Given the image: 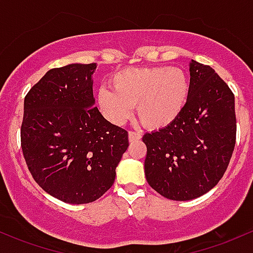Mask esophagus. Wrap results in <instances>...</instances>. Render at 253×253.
<instances>
[{
    "label": "esophagus",
    "instance_id": "34e87169",
    "mask_svg": "<svg viewBox=\"0 0 253 253\" xmlns=\"http://www.w3.org/2000/svg\"><path fill=\"white\" fill-rule=\"evenodd\" d=\"M128 139L129 141H139L141 139V134L139 132H134V131H129L128 132Z\"/></svg>",
    "mask_w": 253,
    "mask_h": 253
}]
</instances>
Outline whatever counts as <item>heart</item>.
<instances>
[{
	"label": "heart",
	"mask_w": 253,
	"mask_h": 253,
	"mask_svg": "<svg viewBox=\"0 0 253 253\" xmlns=\"http://www.w3.org/2000/svg\"><path fill=\"white\" fill-rule=\"evenodd\" d=\"M113 90L99 87L96 103L112 124L122 125L132 116L133 107L141 124L152 131L167 128L184 113L191 84L181 68H126L112 78Z\"/></svg>",
	"instance_id": "b5f03b06"
}]
</instances>
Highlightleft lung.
I'll return each mask as SVG.
<instances>
[{"label": "left lung", "mask_w": 253, "mask_h": 253, "mask_svg": "<svg viewBox=\"0 0 253 253\" xmlns=\"http://www.w3.org/2000/svg\"><path fill=\"white\" fill-rule=\"evenodd\" d=\"M190 98L167 128L143 137L148 184L173 201H190L217 185L237 138L234 95L210 66L190 63Z\"/></svg>", "instance_id": "1"}]
</instances>
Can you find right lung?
<instances>
[{"label": "right lung", "mask_w": 253, "mask_h": 253, "mask_svg": "<svg viewBox=\"0 0 253 253\" xmlns=\"http://www.w3.org/2000/svg\"><path fill=\"white\" fill-rule=\"evenodd\" d=\"M96 63L52 68L27 92L21 149L35 181L69 204L95 202L112 187L128 148L126 129L95 107Z\"/></svg>", "instance_id": "right-lung-1"}]
</instances>
